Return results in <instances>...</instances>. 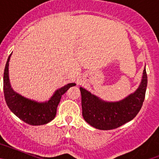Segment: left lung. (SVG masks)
<instances>
[{
    "label": "left lung",
    "mask_w": 159,
    "mask_h": 159,
    "mask_svg": "<svg viewBox=\"0 0 159 159\" xmlns=\"http://www.w3.org/2000/svg\"><path fill=\"white\" fill-rule=\"evenodd\" d=\"M147 86L146 68L139 87L134 93L118 102H106L83 88L82 114L84 120L99 130H112L134 119L139 112L145 99Z\"/></svg>",
    "instance_id": "1"
}]
</instances>
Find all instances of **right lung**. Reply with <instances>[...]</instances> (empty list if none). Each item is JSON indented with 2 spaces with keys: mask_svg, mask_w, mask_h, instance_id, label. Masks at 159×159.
<instances>
[{
  "mask_svg": "<svg viewBox=\"0 0 159 159\" xmlns=\"http://www.w3.org/2000/svg\"><path fill=\"white\" fill-rule=\"evenodd\" d=\"M11 55L8 57L5 64L3 85L5 99L8 108L15 116L29 125L38 126L51 122L56 117L57 107L62 95L71 87L75 86V84H68L57 90L48 102H38L27 99L14 92L11 88L8 78V62Z\"/></svg>",
  "mask_w": 159,
  "mask_h": 159,
  "instance_id": "1",
  "label": "right lung"
}]
</instances>
